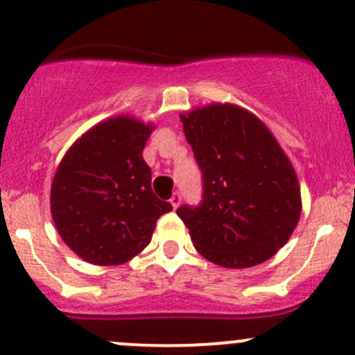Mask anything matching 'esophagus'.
<instances>
[{
    "label": "esophagus",
    "mask_w": 355,
    "mask_h": 355,
    "mask_svg": "<svg viewBox=\"0 0 355 355\" xmlns=\"http://www.w3.org/2000/svg\"><path fill=\"white\" fill-rule=\"evenodd\" d=\"M170 202H171V206H173V209H177V207L180 206V202H182V194H180V192H175V194L171 196Z\"/></svg>",
    "instance_id": "1"
}]
</instances>
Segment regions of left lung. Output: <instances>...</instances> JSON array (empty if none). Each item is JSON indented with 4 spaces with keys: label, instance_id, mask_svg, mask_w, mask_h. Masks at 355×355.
I'll return each mask as SVG.
<instances>
[{
    "label": "left lung",
    "instance_id": "1",
    "mask_svg": "<svg viewBox=\"0 0 355 355\" xmlns=\"http://www.w3.org/2000/svg\"><path fill=\"white\" fill-rule=\"evenodd\" d=\"M202 173L199 206H180L200 256L223 268L264 263L285 245L300 218L295 170L266 125L235 105L180 114Z\"/></svg>",
    "mask_w": 355,
    "mask_h": 355
}]
</instances>
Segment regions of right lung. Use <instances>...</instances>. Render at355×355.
Returning a JSON list of instances; mask_svg holds the SVG:
<instances>
[{
  "label": "right lung",
  "mask_w": 355,
  "mask_h": 355,
  "mask_svg": "<svg viewBox=\"0 0 355 355\" xmlns=\"http://www.w3.org/2000/svg\"><path fill=\"white\" fill-rule=\"evenodd\" d=\"M153 125L114 116L85 132L58 164L51 214L63 242L91 264H123L149 245L171 211L151 189L142 151Z\"/></svg>",
  "instance_id": "1"
}]
</instances>
